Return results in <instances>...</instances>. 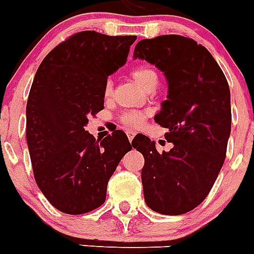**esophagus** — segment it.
Masks as SVG:
<instances>
[{
	"instance_id": "esophagus-1",
	"label": "esophagus",
	"mask_w": 254,
	"mask_h": 254,
	"mask_svg": "<svg viewBox=\"0 0 254 254\" xmlns=\"http://www.w3.org/2000/svg\"><path fill=\"white\" fill-rule=\"evenodd\" d=\"M126 135H127V137H128L129 143L132 141L133 137H135V135H136V132L135 131H131V129H128V131H126Z\"/></svg>"
}]
</instances>
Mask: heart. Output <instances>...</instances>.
Listing matches in <instances>:
<instances>
[{"mask_svg":"<svg viewBox=\"0 0 254 254\" xmlns=\"http://www.w3.org/2000/svg\"><path fill=\"white\" fill-rule=\"evenodd\" d=\"M131 77L137 85H140L143 89H149L151 86H156L157 85V73L153 68L148 65H139L136 68H133L131 72ZM103 95L106 98H110L113 95V82L110 80H107L103 86ZM145 119V113L141 111H127L123 113L121 117V121L123 125L128 126V127H136V126L141 125V122Z\"/></svg>","mask_w":254,"mask_h":254,"instance_id":"1","label":"heart"}]
</instances>
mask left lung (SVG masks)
I'll return each instance as SVG.
<instances>
[{
	"label": "left lung",
	"mask_w": 254,
	"mask_h": 254,
	"mask_svg": "<svg viewBox=\"0 0 254 254\" xmlns=\"http://www.w3.org/2000/svg\"><path fill=\"white\" fill-rule=\"evenodd\" d=\"M133 58L155 64L169 84L155 121L168 128L165 139L173 148L157 152L144 135L135 141L144 156V199L160 214H186L208 195L224 164L232 121L230 86L207 48L191 38L140 40Z\"/></svg>",
	"instance_id": "1"
}]
</instances>
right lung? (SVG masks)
Instances as JSON below:
<instances>
[{
  "label": "right lung",
  "instance_id": "right-lung-1",
  "mask_svg": "<svg viewBox=\"0 0 254 254\" xmlns=\"http://www.w3.org/2000/svg\"><path fill=\"white\" fill-rule=\"evenodd\" d=\"M135 35L81 31L39 65L26 106V139L36 185L55 208L70 215L102 206L109 180L131 144L121 129L95 140L85 131L103 110L107 76L127 62Z\"/></svg>",
  "mask_w": 254,
  "mask_h": 254
}]
</instances>
